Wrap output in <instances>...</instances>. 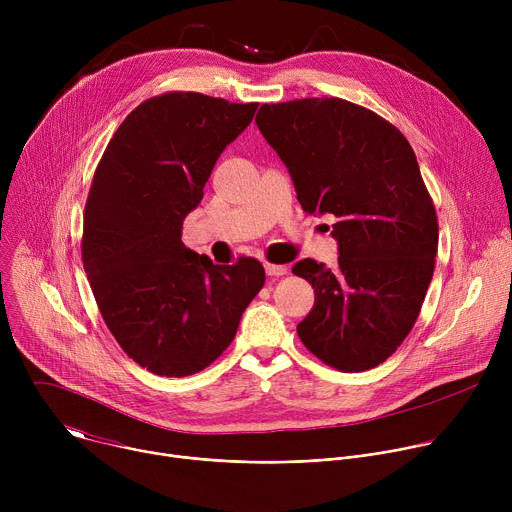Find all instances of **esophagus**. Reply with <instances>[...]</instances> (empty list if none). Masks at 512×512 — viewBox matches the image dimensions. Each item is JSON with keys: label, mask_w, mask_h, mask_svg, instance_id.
Instances as JSON below:
<instances>
[{"label": "esophagus", "mask_w": 512, "mask_h": 512, "mask_svg": "<svg viewBox=\"0 0 512 512\" xmlns=\"http://www.w3.org/2000/svg\"><path fill=\"white\" fill-rule=\"evenodd\" d=\"M265 271L269 277H281L285 275L289 269L285 265H279V263H265Z\"/></svg>", "instance_id": "esophagus-1"}]
</instances>
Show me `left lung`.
I'll use <instances>...</instances> for the list:
<instances>
[{"mask_svg":"<svg viewBox=\"0 0 512 512\" xmlns=\"http://www.w3.org/2000/svg\"><path fill=\"white\" fill-rule=\"evenodd\" d=\"M255 121L302 208L336 218L338 263L291 267L316 296L298 336L336 371L375 369L411 332L435 267L440 229L413 148L393 123L338 97L265 103Z\"/></svg>","mask_w":512,"mask_h":512,"instance_id":"obj_1","label":"left lung"}]
</instances>
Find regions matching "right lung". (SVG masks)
I'll list each match as a JSON object with an SVG mask.
<instances>
[{
    "mask_svg": "<svg viewBox=\"0 0 512 512\" xmlns=\"http://www.w3.org/2000/svg\"><path fill=\"white\" fill-rule=\"evenodd\" d=\"M257 103L168 91L119 125L85 204L81 253L99 312L123 352L160 377L206 369L233 342L265 283L253 257L214 265L182 243L186 214Z\"/></svg>",
    "mask_w": 512,
    "mask_h": 512,
    "instance_id": "obj_1",
    "label": "right lung"
}]
</instances>
